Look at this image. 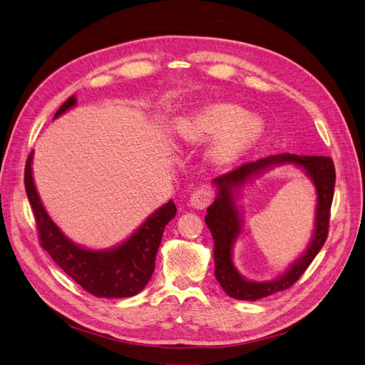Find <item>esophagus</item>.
Returning <instances> with one entry per match:
<instances>
[{
    "instance_id": "esophagus-1",
    "label": "esophagus",
    "mask_w": 365,
    "mask_h": 365,
    "mask_svg": "<svg viewBox=\"0 0 365 365\" xmlns=\"http://www.w3.org/2000/svg\"><path fill=\"white\" fill-rule=\"evenodd\" d=\"M213 201V193L207 187H200V189L195 190L190 196V205L195 208H205L207 205H210V202Z\"/></svg>"
}]
</instances>
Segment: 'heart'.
<instances>
[{
  "mask_svg": "<svg viewBox=\"0 0 365 365\" xmlns=\"http://www.w3.org/2000/svg\"><path fill=\"white\" fill-rule=\"evenodd\" d=\"M263 132V121L257 115L247 114L235 103H213L189 117L181 118L175 126V135L185 145H202L217 137L212 149L215 163L227 164L237 160L256 143Z\"/></svg>",
  "mask_w": 365,
  "mask_h": 365,
  "instance_id": "heart-1",
  "label": "heart"
}]
</instances>
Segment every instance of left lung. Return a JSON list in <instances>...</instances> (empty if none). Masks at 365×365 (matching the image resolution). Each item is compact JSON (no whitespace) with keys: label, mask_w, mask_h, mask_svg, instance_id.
<instances>
[{"label":"left lung","mask_w":365,"mask_h":365,"mask_svg":"<svg viewBox=\"0 0 365 365\" xmlns=\"http://www.w3.org/2000/svg\"><path fill=\"white\" fill-rule=\"evenodd\" d=\"M292 162L303 167L313 180L319 195L317 219L316 220V235L313 244L307 252L299 259L284 276L274 282H250L245 281L235 271L230 262V247L240 232L238 214L232 200V187L238 186L245 182L250 175L269 167L272 163ZM335 165L330 157L318 155H295V153H277L239 165V168L230 170L215 178L219 193L215 202L207 208L205 224L212 231L215 240V275L222 286L224 291L237 300H259V298L272 295L291 288V286L302 277L304 271L312 263L319 250L323 248L329 235V220L330 207L334 200L335 189Z\"/></svg>","instance_id":"obj_1"}]
</instances>
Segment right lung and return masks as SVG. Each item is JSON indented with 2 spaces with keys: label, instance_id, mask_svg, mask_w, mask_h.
<instances>
[{
  "label": "right lung",
  "instance_id": "add662e5",
  "mask_svg": "<svg viewBox=\"0 0 365 365\" xmlns=\"http://www.w3.org/2000/svg\"><path fill=\"white\" fill-rule=\"evenodd\" d=\"M74 105L76 97L71 96L54 117H59ZM31 157L33 152L26 163L24 184L35 215L41 247L86 292L105 298H125L138 294L152 277L164 228L176 215L173 201L149 216L120 247L108 251L85 250L65 237L47 215L33 182Z\"/></svg>",
  "mask_w": 365,
  "mask_h": 365
}]
</instances>
